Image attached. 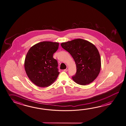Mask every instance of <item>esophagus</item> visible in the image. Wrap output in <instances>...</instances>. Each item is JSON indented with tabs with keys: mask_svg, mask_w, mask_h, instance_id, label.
<instances>
[{
	"mask_svg": "<svg viewBox=\"0 0 126 126\" xmlns=\"http://www.w3.org/2000/svg\"><path fill=\"white\" fill-rule=\"evenodd\" d=\"M68 69H69V67H67V68H66V69H65L64 70V71H65V72H67V71L68 70Z\"/></svg>",
	"mask_w": 126,
	"mask_h": 126,
	"instance_id": "34e87169",
	"label": "esophagus"
}]
</instances>
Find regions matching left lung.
<instances>
[{"label":"left lung","mask_w":126,"mask_h":126,"mask_svg":"<svg viewBox=\"0 0 126 126\" xmlns=\"http://www.w3.org/2000/svg\"><path fill=\"white\" fill-rule=\"evenodd\" d=\"M61 45L75 60L77 71L72 77L74 81L81 85L93 82L101 69L100 55L96 47L90 42L81 39L62 43Z\"/></svg>","instance_id":"left-lung-1"}]
</instances>
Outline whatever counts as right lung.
<instances>
[{
    "mask_svg": "<svg viewBox=\"0 0 126 126\" xmlns=\"http://www.w3.org/2000/svg\"><path fill=\"white\" fill-rule=\"evenodd\" d=\"M57 42L44 41L31 47L26 55L24 67L31 82L39 87H47L59 75L58 63L53 55L58 49Z\"/></svg>",
    "mask_w": 126,
    "mask_h": 126,
    "instance_id": "1",
    "label": "right lung"
}]
</instances>
